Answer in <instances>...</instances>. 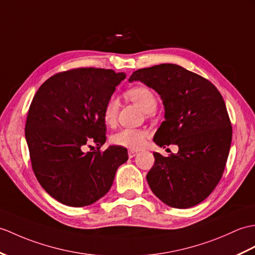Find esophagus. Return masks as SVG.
Returning a JSON list of instances; mask_svg holds the SVG:
<instances>
[{
    "mask_svg": "<svg viewBox=\"0 0 255 255\" xmlns=\"http://www.w3.org/2000/svg\"><path fill=\"white\" fill-rule=\"evenodd\" d=\"M137 151H133V150H130V151H128V156L131 158V157H133V156H135L137 155Z\"/></svg>",
    "mask_w": 255,
    "mask_h": 255,
    "instance_id": "obj_1",
    "label": "esophagus"
}]
</instances>
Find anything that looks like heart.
Returning <instances> with one entry per match:
<instances>
[{
    "label": "heart",
    "mask_w": 255,
    "mask_h": 255,
    "mask_svg": "<svg viewBox=\"0 0 255 255\" xmlns=\"http://www.w3.org/2000/svg\"><path fill=\"white\" fill-rule=\"evenodd\" d=\"M126 96L133 103L137 104L145 114H151L156 110L157 99L150 88L144 86H137L129 89ZM118 111H120V101L116 97H111L104 104L102 117L105 125L113 126L117 121ZM147 132L143 129L124 128L118 130L110 137L112 144L122 146L129 150H139L144 145Z\"/></svg>",
    "instance_id": "b5f03b06"
}]
</instances>
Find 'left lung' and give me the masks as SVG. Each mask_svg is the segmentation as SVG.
I'll list each match as a JSON object with an SVG mask.
<instances>
[{"label": "left lung", "instance_id": "obj_1", "mask_svg": "<svg viewBox=\"0 0 255 255\" xmlns=\"http://www.w3.org/2000/svg\"><path fill=\"white\" fill-rule=\"evenodd\" d=\"M139 80L161 96L165 121L153 141L178 145L167 157L154 152L146 175L152 192L171 208L188 209L205 200L220 182L232 144L233 128L216 87L179 65L161 64L138 69Z\"/></svg>", "mask_w": 255, "mask_h": 255}]
</instances>
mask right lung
Instances as JSON below:
<instances>
[{"instance_id": "right-lung-1", "label": "right lung", "mask_w": 255, "mask_h": 255, "mask_svg": "<svg viewBox=\"0 0 255 255\" xmlns=\"http://www.w3.org/2000/svg\"><path fill=\"white\" fill-rule=\"evenodd\" d=\"M125 78L112 69L76 68L50 77L34 94L25 127L31 166L58 202L75 208L94 203L128 159L125 147L100 151L106 141L104 104ZM90 141L98 151L85 153L82 147Z\"/></svg>"}]
</instances>
